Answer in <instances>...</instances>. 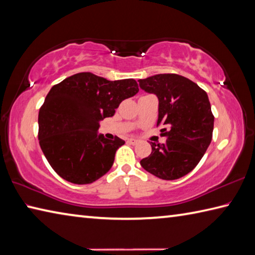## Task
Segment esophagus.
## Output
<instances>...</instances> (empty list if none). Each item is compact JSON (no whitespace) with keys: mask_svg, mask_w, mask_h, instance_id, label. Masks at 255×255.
Masks as SVG:
<instances>
[{"mask_svg":"<svg viewBox=\"0 0 255 255\" xmlns=\"http://www.w3.org/2000/svg\"><path fill=\"white\" fill-rule=\"evenodd\" d=\"M128 142L129 144H132V145H135V144H137V140H135V138H128Z\"/></svg>","mask_w":255,"mask_h":255,"instance_id":"34e87169","label":"esophagus"}]
</instances>
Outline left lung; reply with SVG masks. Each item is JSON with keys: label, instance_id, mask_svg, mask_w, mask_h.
I'll list each match as a JSON object with an SVG mask.
<instances>
[{"label": "left lung", "instance_id": "8db88e82", "mask_svg": "<svg viewBox=\"0 0 255 255\" xmlns=\"http://www.w3.org/2000/svg\"><path fill=\"white\" fill-rule=\"evenodd\" d=\"M140 88L158 99V119L164 144L151 142L152 152L141 165L162 180H176L199 164L208 150L214 126L208 94L179 74H156L138 80Z\"/></svg>", "mask_w": 255, "mask_h": 255}]
</instances>
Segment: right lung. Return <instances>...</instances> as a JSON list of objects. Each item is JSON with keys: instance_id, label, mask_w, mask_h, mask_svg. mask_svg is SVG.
<instances>
[{"instance_id": "obj_1", "label": "right lung", "mask_w": 255, "mask_h": 255, "mask_svg": "<svg viewBox=\"0 0 255 255\" xmlns=\"http://www.w3.org/2000/svg\"><path fill=\"white\" fill-rule=\"evenodd\" d=\"M138 92L135 80L109 81L90 72L53 86L38 112V141L52 169L74 184H89L111 169L122 138L99 134L123 100Z\"/></svg>"}]
</instances>
